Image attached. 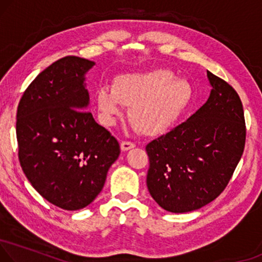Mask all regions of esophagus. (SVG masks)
<instances>
[{
  "label": "esophagus",
  "instance_id": "1",
  "mask_svg": "<svg viewBox=\"0 0 262 262\" xmlns=\"http://www.w3.org/2000/svg\"><path fill=\"white\" fill-rule=\"evenodd\" d=\"M134 147H136V144L131 143V142H123L122 144H120V150H122L123 152L131 150V148H134Z\"/></svg>",
  "mask_w": 262,
  "mask_h": 262
}]
</instances>
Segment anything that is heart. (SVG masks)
I'll return each instance as SVG.
<instances>
[{"label":"heart","mask_w":262,"mask_h":262,"mask_svg":"<svg viewBox=\"0 0 262 262\" xmlns=\"http://www.w3.org/2000/svg\"><path fill=\"white\" fill-rule=\"evenodd\" d=\"M172 71L154 69L118 76L111 86H100L96 102L103 123L114 125L124 107L128 119L143 136L157 137L166 132L182 116L192 91L188 83L174 79Z\"/></svg>","instance_id":"b5f03b06"}]
</instances>
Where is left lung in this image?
Returning <instances> with one entry per match:
<instances>
[{"label":"left lung","instance_id":"obj_1","mask_svg":"<svg viewBox=\"0 0 262 262\" xmlns=\"http://www.w3.org/2000/svg\"><path fill=\"white\" fill-rule=\"evenodd\" d=\"M211 92L186 122L147 144L146 185L165 211L186 213L225 190L243 156L244 108L236 91L207 71Z\"/></svg>","mask_w":262,"mask_h":262}]
</instances>
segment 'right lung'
<instances>
[{"label": "right lung", "mask_w": 262, "mask_h": 262, "mask_svg": "<svg viewBox=\"0 0 262 262\" xmlns=\"http://www.w3.org/2000/svg\"><path fill=\"white\" fill-rule=\"evenodd\" d=\"M94 61L67 56L43 70L17 107L16 136L24 174L44 199L67 211L86 207L118 159L117 139L86 108Z\"/></svg>", "instance_id": "1"}]
</instances>
